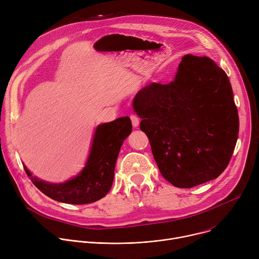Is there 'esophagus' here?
Returning <instances> with one entry per match:
<instances>
[{
	"mask_svg": "<svg viewBox=\"0 0 259 259\" xmlns=\"http://www.w3.org/2000/svg\"><path fill=\"white\" fill-rule=\"evenodd\" d=\"M131 120H132V124L134 127H138L140 124V119L137 116V115H131Z\"/></svg>",
	"mask_w": 259,
	"mask_h": 259,
	"instance_id": "esophagus-1",
	"label": "esophagus"
}]
</instances>
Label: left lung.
<instances>
[{
    "label": "left lung",
    "instance_id": "8db88e82",
    "mask_svg": "<svg viewBox=\"0 0 259 259\" xmlns=\"http://www.w3.org/2000/svg\"><path fill=\"white\" fill-rule=\"evenodd\" d=\"M133 107L162 177L180 188L216 179L239 135V115L226 73L207 56L187 54L173 81L140 90Z\"/></svg>",
    "mask_w": 259,
    "mask_h": 259
}]
</instances>
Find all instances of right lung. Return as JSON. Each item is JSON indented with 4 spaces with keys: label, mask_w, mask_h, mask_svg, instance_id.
<instances>
[{
    "label": "right lung",
    "mask_w": 259,
    "mask_h": 259,
    "mask_svg": "<svg viewBox=\"0 0 259 259\" xmlns=\"http://www.w3.org/2000/svg\"><path fill=\"white\" fill-rule=\"evenodd\" d=\"M132 127L131 119L126 116L98 125L85 166L77 176L64 183L43 181L33 176L23 164L25 173L40 191L57 202L72 205L97 202L111 189L115 164Z\"/></svg>",
    "instance_id": "obj_1"
}]
</instances>
